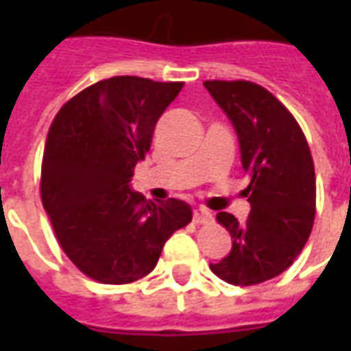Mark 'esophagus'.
Instances as JSON below:
<instances>
[{
  "label": "esophagus",
  "instance_id": "esophagus-1",
  "mask_svg": "<svg viewBox=\"0 0 351 351\" xmlns=\"http://www.w3.org/2000/svg\"><path fill=\"white\" fill-rule=\"evenodd\" d=\"M210 220H213V214L208 213L206 208H201V206H199V208L193 210V221H195V223H206V221Z\"/></svg>",
  "mask_w": 351,
  "mask_h": 351
}]
</instances>
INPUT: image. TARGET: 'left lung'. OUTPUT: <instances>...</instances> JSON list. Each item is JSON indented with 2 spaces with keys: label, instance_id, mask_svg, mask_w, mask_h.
Returning <instances> with one entry per match:
<instances>
[{
  "label": "left lung",
  "instance_id": "8db88e82",
  "mask_svg": "<svg viewBox=\"0 0 351 351\" xmlns=\"http://www.w3.org/2000/svg\"><path fill=\"white\" fill-rule=\"evenodd\" d=\"M203 84L237 131L250 178L243 193L252 206L243 223L218 213L233 246L210 271L233 286H256L286 271L308 241L316 216L314 161L297 120L263 86L248 80Z\"/></svg>",
  "mask_w": 351,
  "mask_h": 351
}]
</instances>
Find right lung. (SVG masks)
<instances>
[{"label": "right lung", "mask_w": 351, "mask_h": 351, "mask_svg": "<svg viewBox=\"0 0 351 351\" xmlns=\"http://www.w3.org/2000/svg\"><path fill=\"white\" fill-rule=\"evenodd\" d=\"M182 86L141 77L99 80L67 101L50 125L43 206L67 258L95 282L146 276L169 237L191 221L180 199L152 203L130 188L156 123Z\"/></svg>", "instance_id": "1"}]
</instances>
